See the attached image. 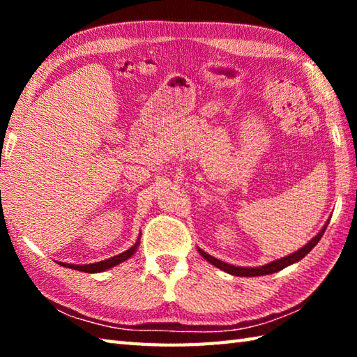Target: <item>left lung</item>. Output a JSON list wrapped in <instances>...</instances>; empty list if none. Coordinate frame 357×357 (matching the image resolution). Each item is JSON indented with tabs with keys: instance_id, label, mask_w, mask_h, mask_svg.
<instances>
[{
	"instance_id": "obj_1",
	"label": "left lung",
	"mask_w": 357,
	"mask_h": 357,
	"mask_svg": "<svg viewBox=\"0 0 357 357\" xmlns=\"http://www.w3.org/2000/svg\"><path fill=\"white\" fill-rule=\"evenodd\" d=\"M329 220L324 223V227L319 229V233L317 234L315 238H312L309 243H307L304 247H301V249L298 252L291 253V255L288 257H283L280 259H275V261H271L268 264L264 266H258V268H243V266H233V264H228L225 261H220V259H217L214 257H211L209 253H206L202 249H198V252H200V255L206 259V261H209L213 266H215V268H219L222 271H225V273L231 274V275H238V277H258V275H268V274H274L277 273V271H282L283 268H287V266L293 264V263H298L299 259L304 258L307 253H309L313 247H315L318 244V241L321 239V236L326 231V227H328Z\"/></svg>"
}]
</instances>
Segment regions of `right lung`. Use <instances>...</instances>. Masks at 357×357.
I'll list each match as a JSON object with an SVG mask.
<instances>
[{
    "mask_svg": "<svg viewBox=\"0 0 357 357\" xmlns=\"http://www.w3.org/2000/svg\"><path fill=\"white\" fill-rule=\"evenodd\" d=\"M140 245V236H138L137 243L128 249L123 253H119L116 257H112L108 259H104V261H99V263H91V264H68V263H59L61 266H66V268H70V269H75V271H82V273H89V274H94V273H102V271H107L113 268V266H116L119 263L126 261V259H129L132 255H134L137 247Z\"/></svg>",
    "mask_w": 357,
    "mask_h": 357,
    "instance_id": "add662e5",
    "label": "right lung"
}]
</instances>
